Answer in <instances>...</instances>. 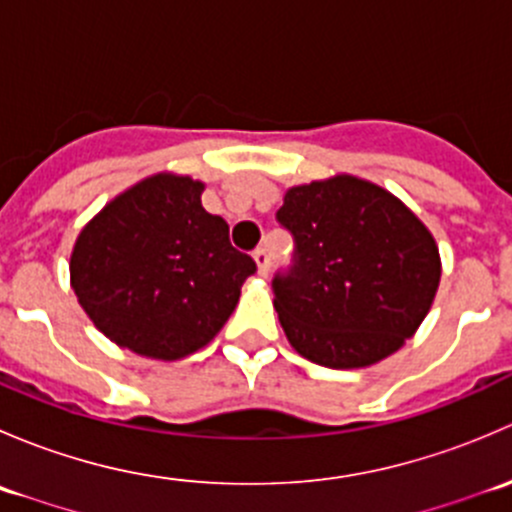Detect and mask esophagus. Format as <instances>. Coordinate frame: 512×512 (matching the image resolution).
Returning a JSON list of instances; mask_svg holds the SVG:
<instances>
[{
    "label": "esophagus",
    "instance_id": "1",
    "mask_svg": "<svg viewBox=\"0 0 512 512\" xmlns=\"http://www.w3.org/2000/svg\"><path fill=\"white\" fill-rule=\"evenodd\" d=\"M255 262H257V272L260 275H267V270H270V255H267L265 247H260V250H255Z\"/></svg>",
    "mask_w": 512,
    "mask_h": 512
}]
</instances>
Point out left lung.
Wrapping results in <instances>:
<instances>
[{
  "label": "left lung",
  "mask_w": 512,
  "mask_h": 512,
  "mask_svg": "<svg viewBox=\"0 0 512 512\" xmlns=\"http://www.w3.org/2000/svg\"><path fill=\"white\" fill-rule=\"evenodd\" d=\"M277 223L294 255L272 280L289 344L329 369L394 354L431 309L441 260L431 232L384 188L337 175L289 188Z\"/></svg>",
  "instance_id": "1"
}]
</instances>
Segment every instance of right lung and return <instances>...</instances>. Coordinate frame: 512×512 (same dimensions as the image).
Listing matches in <instances>:
<instances>
[{
  "label": "right lung",
  "mask_w": 512,
  "mask_h": 512,
  "mask_svg": "<svg viewBox=\"0 0 512 512\" xmlns=\"http://www.w3.org/2000/svg\"><path fill=\"white\" fill-rule=\"evenodd\" d=\"M200 193V180L153 175L81 230L71 287L118 347L165 361L198 352L255 275V260L230 245V227L203 208Z\"/></svg>",
  "instance_id": "right-lung-1"
}]
</instances>
